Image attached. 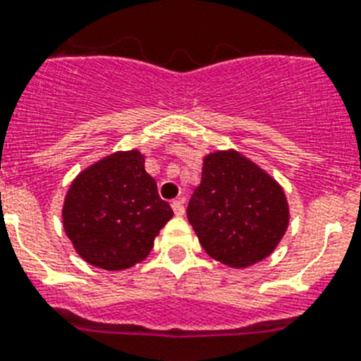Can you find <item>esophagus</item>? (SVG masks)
Segmentation results:
<instances>
[{
	"instance_id": "1",
	"label": "esophagus",
	"mask_w": 361,
	"mask_h": 361,
	"mask_svg": "<svg viewBox=\"0 0 361 361\" xmlns=\"http://www.w3.org/2000/svg\"><path fill=\"white\" fill-rule=\"evenodd\" d=\"M171 208H173L175 216H183L184 214V202L180 201V199H175V201L171 202Z\"/></svg>"
}]
</instances>
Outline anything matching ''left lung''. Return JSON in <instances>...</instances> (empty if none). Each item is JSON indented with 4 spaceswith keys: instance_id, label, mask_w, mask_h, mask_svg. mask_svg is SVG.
<instances>
[{
    "instance_id": "1",
    "label": "left lung",
    "mask_w": 361,
    "mask_h": 361,
    "mask_svg": "<svg viewBox=\"0 0 361 361\" xmlns=\"http://www.w3.org/2000/svg\"><path fill=\"white\" fill-rule=\"evenodd\" d=\"M186 214L202 249L231 267L269 256L290 221L282 188L236 151L204 159Z\"/></svg>"
}]
</instances>
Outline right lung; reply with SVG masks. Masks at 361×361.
I'll return each mask as SVG.
<instances>
[{
    "instance_id": "add662e5",
    "label": "right lung",
    "mask_w": 361,
    "mask_h": 361,
    "mask_svg": "<svg viewBox=\"0 0 361 361\" xmlns=\"http://www.w3.org/2000/svg\"><path fill=\"white\" fill-rule=\"evenodd\" d=\"M173 210L157 192L138 151L110 154L73 180L62 219L68 238L88 264L120 271L151 252Z\"/></svg>"
}]
</instances>
